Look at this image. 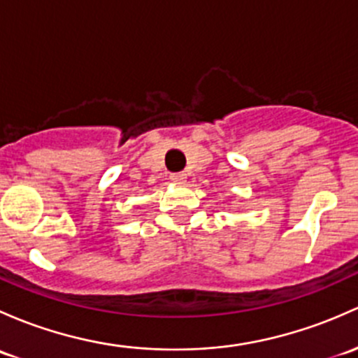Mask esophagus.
<instances>
[{
    "mask_svg": "<svg viewBox=\"0 0 358 358\" xmlns=\"http://www.w3.org/2000/svg\"><path fill=\"white\" fill-rule=\"evenodd\" d=\"M185 178H187L185 173H171V175H169V180L175 183H183L185 182Z\"/></svg>",
    "mask_w": 358,
    "mask_h": 358,
    "instance_id": "esophagus-1",
    "label": "esophagus"
}]
</instances>
